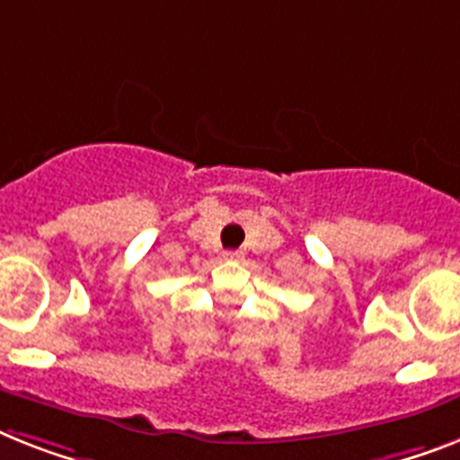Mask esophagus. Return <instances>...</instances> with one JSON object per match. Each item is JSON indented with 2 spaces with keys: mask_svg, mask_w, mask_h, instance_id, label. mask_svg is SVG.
<instances>
[{
  "mask_svg": "<svg viewBox=\"0 0 460 460\" xmlns=\"http://www.w3.org/2000/svg\"><path fill=\"white\" fill-rule=\"evenodd\" d=\"M223 258H227V261H242V258H244V253H242V252H223Z\"/></svg>",
  "mask_w": 460,
  "mask_h": 460,
  "instance_id": "34e87169",
  "label": "esophagus"
}]
</instances>
